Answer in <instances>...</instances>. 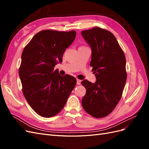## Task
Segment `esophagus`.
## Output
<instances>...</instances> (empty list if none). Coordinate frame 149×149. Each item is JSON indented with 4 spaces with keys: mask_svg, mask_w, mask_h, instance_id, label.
Segmentation results:
<instances>
[{
    "mask_svg": "<svg viewBox=\"0 0 149 149\" xmlns=\"http://www.w3.org/2000/svg\"><path fill=\"white\" fill-rule=\"evenodd\" d=\"M81 81L79 80V79H77V83H77L78 85H80L81 84Z\"/></svg>",
    "mask_w": 149,
    "mask_h": 149,
    "instance_id": "esophagus-1",
    "label": "esophagus"
}]
</instances>
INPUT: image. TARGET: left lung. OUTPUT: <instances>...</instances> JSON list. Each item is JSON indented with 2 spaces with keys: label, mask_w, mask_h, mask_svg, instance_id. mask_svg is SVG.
<instances>
[{
  "label": "left lung",
  "mask_w": 149,
  "mask_h": 149,
  "mask_svg": "<svg viewBox=\"0 0 149 149\" xmlns=\"http://www.w3.org/2000/svg\"><path fill=\"white\" fill-rule=\"evenodd\" d=\"M81 35L91 48L90 66L96 81L81 82L86 93L82 99L84 111L95 118L109 115L118 105L127 79L125 56L111 31L95 26Z\"/></svg>",
  "instance_id": "1"
}]
</instances>
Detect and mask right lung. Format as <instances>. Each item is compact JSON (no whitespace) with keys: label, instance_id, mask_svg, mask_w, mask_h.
<instances>
[{"label":"right lung","instance_id":"right-lung-1","mask_svg":"<svg viewBox=\"0 0 149 149\" xmlns=\"http://www.w3.org/2000/svg\"><path fill=\"white\" fill-rule=\"evenodd\" d=\"M76 35L74 30L40 31L22 52L19 71L22 92L40 116L50 118L59 113L76 84L73 76H61L58 69L55 70Z\"/></svg>","mask_w":149,"mask_h":149}]
</instances>
